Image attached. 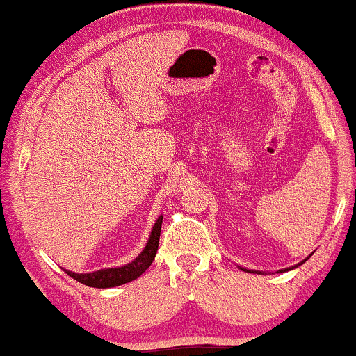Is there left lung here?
<instances>
[{
  "label": "left lung",
  "mask_w": 356,
  "mask_h": 356,
  "mask_svg": "<svg viewBox=\"0 0 356 356\" xmlns=\"http://www.w3.org/2000/svg\"><path fill=\"white\" fill-rule=\"evenodd\" d=\"M305 260H307V259H305ZM305 260H303V262H305ZM303 262H302V264H303ZM302 264H298V265H302Z\"/></svg>",
  "instance_id": "left-lung-1"
}]
</instances>
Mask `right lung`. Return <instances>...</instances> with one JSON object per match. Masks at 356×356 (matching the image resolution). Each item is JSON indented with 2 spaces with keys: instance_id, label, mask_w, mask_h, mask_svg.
<instances>
[{
  "instance_id": "obj_1",
  "label": "right lung",
  "mask_w": 356,
  "mask_h": 356,
  "mask_svg": "<svg viewBox=\"0 0 356 356\" xmlns=\"http://www.w3.org/2000/svg\"><path fill=\"white\" fill-rule=\"evenodd\" d=\"M161 227H162V216L156 220V224L152 227L151 237H149L147 245L139 255L132 260L131 264L124 265V267L118 268H104V270H97L92 273H74L67 272V275L74 278V280L81 282V284L94 286V289H111V286H118L127 282L136 280L137 277H140L143 273L151 267L154 257L157 254V247H159V237H161Z\"/></svg>"
}]
</instances>
